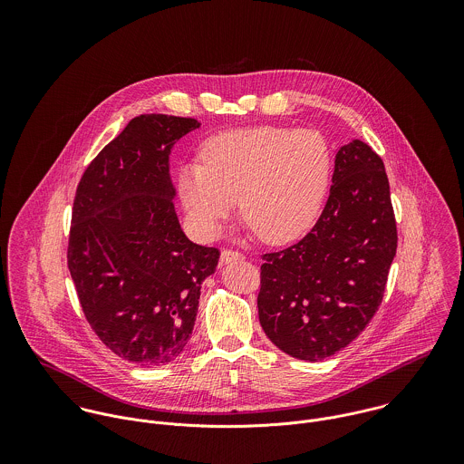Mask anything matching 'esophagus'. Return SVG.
Segmentation results:
<instances>
[{
	"mask_svg": "<svg viewBox=\"0 0 464 464\" xmlns=\"http://www.w3.org/2000/svg\"><path fill=\"white\" fill-rule=\"evenodd\" d=\"M245 259V256L241 252H236V250H221V263L223 265H228V263H234V261H241Z\"/></svg>",
	"mask_w": 464,
	"mask_h": 464,
	"instance_id": "34e87169",
	"label": "esophagus"
}]
</instances>
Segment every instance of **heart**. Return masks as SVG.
<instances>
[{
	"instance_id": "heart-1",
	"label": "heart",
	"mask_w": 464,
	"mask_h": 464,
	"mask_svg": "<svg viewBox=\"0 0 464 464\" xmlns=\"http://www.w3.org/2000/svg\"><path fill=\"white\" fill-rule=\"evenodd\" d=\"M331 179V150L309 129L257 127L219 133L179 175V193L193 228L214 237L241 212L269 245L302 236L318 218Z\"/></svg>"
}]
</instances>
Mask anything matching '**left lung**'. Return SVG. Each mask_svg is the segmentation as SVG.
I'll return each mask as SVG.
<instances>
[{"instance_id":"1","label":"left lung","mask_w":464,"mask_h":464,"mask_svg":"<svg viewBox=\"0 0 464 464\" xmlns=\"http://www.w3.org/2000/svg\"><path fill=\"white\" fill-rule=\"evenodd\" d=\"M397 245L384 162L355 139L335 155L331 195L311 232L261 256L257 307L266 335L304 361L350 344L382 304Z\"/></svg>"}]
</instances>
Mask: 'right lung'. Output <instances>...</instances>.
<instances>
[{
	"label": "right lung",
	"instance_id": "1",
	"mask_svg": "<svg viewBox=\"0 0 464 464\" xmlns=\"http://www.w3.org/2000/svg\"><path fill=\"white\" fill-rule=\"evenodd\" d=\"M193 118L140 114L87 166L72 201L67 267L91 329L116 355L164 366L186 348L219 250L180 228L169 151Z\"/></svg>",
	"mask_w": 464,
	"mask_h": 464
}]
</instances>
